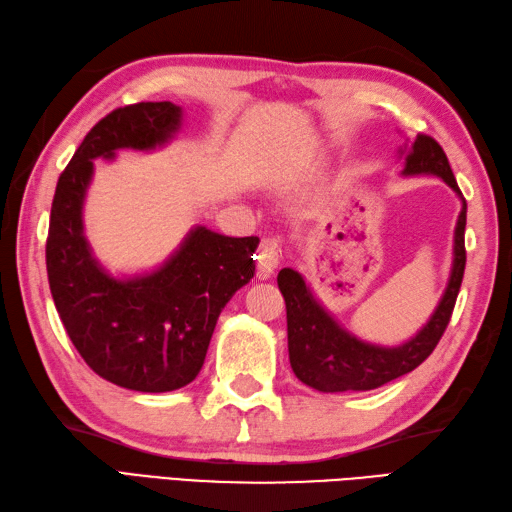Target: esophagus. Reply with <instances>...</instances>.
<instances>
[{"label":"esophagus","instance_id":"1","mask_svg":"<svg viewBox=\"0 0 512 512\" xmlns=\"http://www.w3.org/2000/svg\"><path fill=\"white\" fill-rule=\"evenodd\" d=\"M280 263V245L276 238H263L258 247V256H256V267H258V278L267 280L274 274L276 267Z\"/></svg>","mask_w":512,"mask_h":512}]
</instances>
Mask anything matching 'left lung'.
Segmentation results:
<instances>
[{
    "instance_id": "8db88e82",
    "label": "left lung",
    "mask_w": 512,
    "mask_h": 512,
    "mask_svg": "<svg viewBox=\"0 0 512 512\" xmlns=\"http://www.w3.org/2000/svg\"><path fill=\"white\" fill-rule=\"evenodd\" d=\"M403 175H436L462 199V210L453 234V267L449 285L442 293L434 315L420 331L401 346H374L350 335L335 322V317L313 298L302 274L285 267L278 274V287L287 304L289 361L302 383L320 392H366L381 388L403 374L412 372L438 346L451 320L458 291L462 285L467 252H464V225H467V201L453 177V170L442 146L418 133L410 151H403Z\"/></svg>"
}]
</instances>
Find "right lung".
I'll list each match as a JSON object with an SVG mask.
<instances>
[{
    "label": "right lung",
    "instance_id": "1",
    "mask_svg": "<svg viewBox=\"0 0 512 512\" xmlns=\"http://www.w3.org/2000/svg\"><path fill=\"white\" fill-rule=\"evenodd\" d=\"M181 127L173 102H138L85 135L56 184L45 265L72 344L98 377L135 392H173L195 381L223 306L254 278L256 236H223L197 225L151 274L113 278L83 232L94 160L118 149L153 151Z\"/></svg>",
    "mask_w": 512,
    "mask_h": 512
}]
</instances>
